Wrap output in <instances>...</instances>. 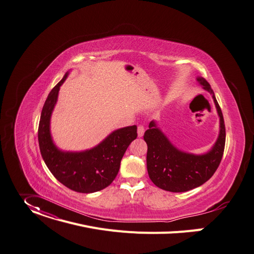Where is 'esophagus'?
Instances as JSON below:
<instances>
[{
    "label": "esophagus",
    "instance_id": "1",
    "mask_svg": "<svg viewBox=\"0 0 254 254\" xmlns=\"http://www.w3.org/2000/svg\"><path fill=\"white\" fill-rule=\"evenodd\" d=\"M144 132H145V127L143 126L137 127V136L142 137L144 135Z\"/></svg>",
    "mask_w": 254,
    "mask_h": 254
}]
</instances>
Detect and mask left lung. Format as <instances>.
Wrapping results in <instances>:
<instances>
[{
	"instance_id": "1",
	"label": "left lung",
	"mask_w": 254,
	"mask_h": 254,
	"mask_svg": "<svg viewBox=\"0 0 254 254\" xmlns=\"http://www.w3.org/2000/svg\"><path fill=\"white\" fill-rule=\"evenodd\" d=\"M196 81L212 95L220 118L219 135L212 149L201 155L183 152L169 141L154 121L144 134L149 177L156 187L171 192L189 191L206 182L219 167L224 153L226 129L222 110L211 85L202 77H197Z\"/></svg>"
}]
</instances>
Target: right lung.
Listing matches in <instances>:
<instances>
[{
	"label": "right lung",
	"instance_id": "add662e5",
	"mask_svg": "<svg viewBox=\"0 0 254 254\" xmlns=\"http://www.w3.org/2000/svg\"><path fill=\"white\" fill-rule=\"evenodd\" d=\"M67 75L68 72L53 88L44 102L38 126L39 149L44 163L64 187L77 192L91 193L107 188L117 177L127 147L136 139V126L113 130L100 144L90 150H60L51 134V118L58 101L60 87Z\"/></svg>",
	"mask_w": 254,
	"mask_h": 254
}]
</instances>
